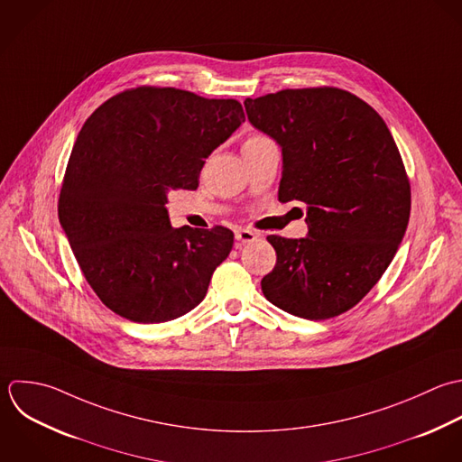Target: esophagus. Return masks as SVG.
Masks as SVG:
<instances>
[{
    "label": "esophagus",
    "mask_w": 462,
    "mask_h": 462,
    "mask_svg": "<svg viewBox=\"0 0 462 462\" xmlns=\"http://www.w3.org/2000/svg\"><path fill=\"white\" fill-rule=\"evenodd\" d=\"M236 239H237V245H245V243H252L257 239V234L252 232L250 228H241L236 232Z\"/></svg>",
    "instance_id": "1"
}]
</instances>
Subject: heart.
Masks as SVG:
<instances>
[{
  "label": "heart",
  "instance_id": "b5f03b06",
  "mask_svg": "<svg viewBox=\"0 0 462 462\" xmlns=\"http://www.w3.org/2000/svg\"><path fill=\"white\" fill-rule=\"evenodd\" d=\"M268 136H264V134H261V133H250L246 138H245V142H243V147L245 145H254V143H259V142H263V140H266Z\"/></svg>",
  "mask_w": 462,
  "mask_h": 462
}]
</instances>
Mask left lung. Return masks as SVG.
Returning <instances> with one entry per match:
<instances>
[{
  "mask_svg": "<svg viewBox=\"0 0 462 462\" xmlns=\"http://www.w3.org/2000/svg\"><path fill=\"white\" fill-rule=\"evenodd\" d=\"M248 120L282 147L279 199L306 205L308 237L268 236L277 263L264 297L308 320L355 308L382 279L411 217V181L383 118L333 86L245 100Z\"/></svg>",
  "mask_w": 462,
  "mask_h": 462,
  "instance_id": "1",
  "label": "left lung"
}]
</instances>
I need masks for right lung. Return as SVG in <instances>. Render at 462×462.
<instances>
[{"label":"right lung","mask_w":462,"mask_h":462,"mask_svg":"<svg viewBox=\"0 0 462 462\" xmlns=\"http://www.w3.org/2000/svg\"><path fill=\"white\" fill-rule=\"evenodd\" d=\"M241 122L236 98L158 86L120 91L84 122L57 210L88 284L113 313L160 324L205 299L234 232L172 228L167 192L196 190L205 158Z\"/></svg>","instance_id":"right-lung-1"}]
</instances>
